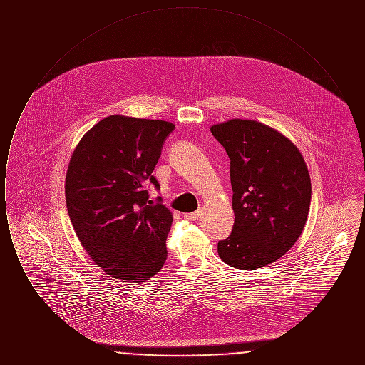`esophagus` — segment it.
I'll list each match as a JSON object with an SVG mask.
<instances>
[{
    "mask_svg": "<svg viewBox=\"0 0 365 365\" xmlns=\"http://www.w3.org/2000/svg\"><path fill=\"white\" fill-rule=\"evenodd\" d=\"M183 217L186 220H198L201 217V210H195V212H191V213H183Z\"/></svg>",
    "mask_w": 365,
    "mask_h": 365,
    "instance_id": "34e87169",
    "label": "esophagus"
}]
</instances>
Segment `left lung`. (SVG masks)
Wrapping results in <instances>:
<instances>
[{"label": "left lung", "mask_w": 365, "mask_h": 365, "mask_svg": "<svg viewBox=\"0 0 365 365\" xmlns=\"http://www.w3.org/2000/svg\"><path fill=\"white\" fill-rule=\"evenodd\" d=\"M230 157L234 227L219 241L220 259L238 269L279 260L299 238L311 207V178L294 145L253 120L212 125Z\"/></svg>", "instance_id": "1"}]
</instances>
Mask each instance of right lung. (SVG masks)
<instances>
[{"mask_svg":"<svg viewBox=\"0 0 365 365\" xmlns=\"http://www.w3.org/2000/svg\"><path fill=\"white\" fill-rule=\"evenodd\" d=\"M173 123L109 116L76 146L66 178L71 223L94 262L110 277L142 283L167 260L173 215L149 200L153 170Z\"/></svg>","mask_w":365,"mask_h":365,"instance_id":"right-lung-1","label":"right lung"}]
</instances>
